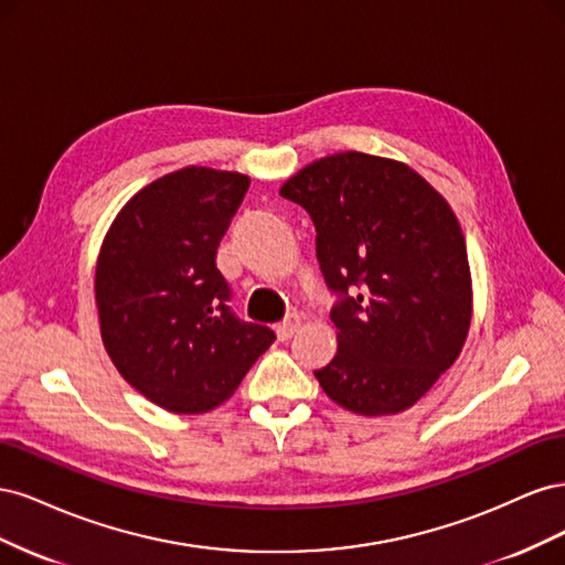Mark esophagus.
<instances>
[{"label":"esophagus","mask_w":565,"mask_h":565,"mask_svg":"<svg viewBox=\"0 0 565 565\" xmlns=\"http://www.w3.org/2000/svg\"><path fill=\"white\" fill-rule=\"evenodd\" d=\"M297 328H299V318H297V316H292V318H287L285 322H280V324H278V328H276V334H278V339H280V341H289V339L295 337Z\"/></svg>","instance_id":"34e87169"}]
</instances>
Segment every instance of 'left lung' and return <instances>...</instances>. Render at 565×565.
Here are the masks:
<instances>
[{
	"instance_id": "8db88e82",
	"label": "left lung",
	"mask_w": 565,
	"mask_h": 565,
	"mask_svg": "<svg viewBox=\"0 0 565 565\" xmlns=\"http://www.w3.org/2000/svg\"><path fill=\"white\" fill-rule=\"evenodd\" d=\"M280 195L311 214L320 270L341 299L337 353L316 380L363 417L398 415L450 370L469 337L465 233L413 167L347 150L306 164Z\"/></svg>"
}]
</instances>
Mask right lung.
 I'll list each match as a JSON object with an SVG mask.
<instances>
[{
  "mask_svg": "<svg viewBox=\"0 0 565 565\" xmlns=\"http://www.w3.org/2000/svg\"><path fill=\"white\" fill-rule=\"evenodd\" d=\"M249 177L191 164L143 185L117 212L94 276L100 339L125 382L174 415L226 403L273 341L241 322L216 247Z\"/></svg>",
  "mask_w": 565,
  "mask_h": 565,
  "instance_id": "right-lung-1",
  "label": "right lung"
}]
</instances>
